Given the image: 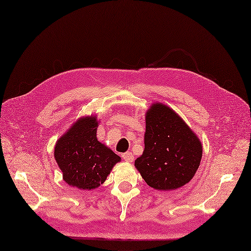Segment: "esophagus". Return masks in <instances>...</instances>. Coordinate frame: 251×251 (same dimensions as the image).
Wrapping results in <instances>:
<instances>
[{"instance_id":"34e87169","label":"esophagus","mask_w":251,"mask_h":251,"mask_svg":"<svg viewBox=\"0 0 251 251\" xmlns=\"http://www.w3.org/2000/svg\"><path fill=\"white\" fill-rule=\"evenodd\" d=\"M122 157H123V159L127 162H132L134 160V157H133L132 153H130V152H126V153L122 154Z\"/></svg>"}]
</instances>
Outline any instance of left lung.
Wrapping results in <instances>:
<instances>
[{"label": "left lung", "mask_w": 251, "mask_h": 251, "mask_svg": "<svg viewBox=\"0 0 251 251\" xmlns=\"http://www.w3.org/2000/svg\"><path fill=\"white\" fill-rule=\"evenodd\" d=\"M145 149L135 169L150 187L175 190L196 175L202 156L200 138L170 106L154 102L146 113Z\"/></svg>", "instance_id": "obj_1"}]
</instances>
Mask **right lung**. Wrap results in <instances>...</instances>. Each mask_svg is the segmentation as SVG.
I'll return each instance as SVG.
<instances>
[{"mask_svg": "<svg viewBox=\"0 0 251 251\" xmlns=\"http://www.w3.org/2000/svg\"><path fill=\"white\" fill-rule=\"evenodd\" d=\"M98 124L96 116L80 117L54 145V159L63 180L80 190L99 187L121 161L120 156L97 140Z\"/></svg>", "mask_w": 251, "mask_h": 251, "instance_id": "right-lung-1", "label": "right lung"}]
</instances>
